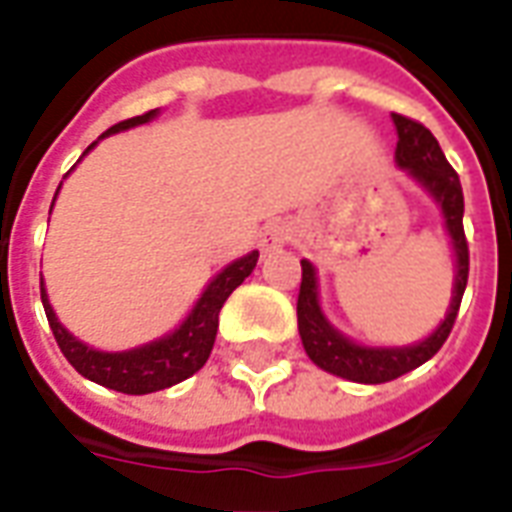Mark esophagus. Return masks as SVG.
I'll list each match as a JSON object with an SVG mask.
<instances>
[{"instance_id":"obj_1","label":"esophagus","mask_w":512,"mask_h":512,"mask_svg":"<svg viewBox=\"0 0 512 512\" xmlns=\"http://www.w3.org/2000/svg\"><path fill=\"white\" fill-rule=\"evenodd\" d=\"M291 237V229H288L286 224H280V221H272V224L264 226V232H261L259 237V245L261 251H278L280 245Z\"/></svg>"}]
</instances>
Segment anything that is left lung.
Here are the masks:
<instances>
[{
	"instance_id": "obj_1",
	"label": "left lung",
	"mask_w": 512,
	"mask_h": 512,
	"mask_svg": "<svg viewBox=\"0 0 512 512\" xmlns=\"http://www.w3.org/2000/svg\"><path fill=\"white\" fill-rule=\"evenodd\" d=\"M394 126H397V164L434 197L445 215V229L451 234L453 251H456V283H453L451 310L445 321L434 329L426 340L405 348H367L348 340L345 334L334 329L318 305V280H315V267L310 261H302V283H299L297 299V324L299 337L305 345L307 356L321 367L332 372L337 378L353 380V383H388L397 380L399 375L416 370L424 361H429L434 353L443 348L448 340L456 315H459L461 297L467 288V275H470V248L464 237V194L456 169L448 164L445 153L440 151V142L424 124H418L407 115L394 113Z\"/></svg>"
}]
</instances>
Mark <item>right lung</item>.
<instances>
[{"mask_svg": "<svg viewBox=\"0 0 512 512\" xmlns=\"http://www.w3.org/2000/svg\"><path fill=\"white\" fill-rule=\"evenodd\" d=\"M156 113H159V110H148L145 115L121 121V124L110 126L102 137L124 132V129H132V126L148 124L151 118H156ZM94 145H88L86 153L91 151ZM56 194H59V191H56ZM256 261H259V251H251L248 256L232 261L229 267H224V270L210 280V286L205 288V294L199 297L194 310L188 313L186 321H183L175 332L167 334V337H161V340H153V343L121 353L96 351V348H88L86 343H80L75 334H69L67 329L59 324V318L53 313V307L51 302H48V294H45V286H42V283L40 297L61 353L67 356L69 364H72L83 378L94 380L99 386L113 388V391H121V394H153V391H161V388H169L175 386V383H180V380L191 378L194 372H199L205 367V361L210 359V351H213L215 332H218V313H221V307H224V302L229 299V294H232L234 288L240 286L242 280L251 275L253 267H256Z\"/></svg>", "mask_w": 512, "mask_h": 512, "instance_id": "add662e5", "label": "right lung"}]
</instances>
